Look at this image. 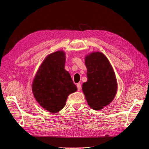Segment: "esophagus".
<instances>
[{
    "instance_id": "1",
    "label": "esophagus",
    "mask_w": 149,
    "mask_h": 149,
    "mask_svg": "<svg viewBox=\"0 0 149 149\" xmlns=\"http://www.w3.org/2000/svg\"><path fill=\"white\" fill-rule=\"evenodd\" d=\"M77 88H78V91H80L81 89V85L80 83H78L77 84Z\"/></svg>"
}]
</instances>
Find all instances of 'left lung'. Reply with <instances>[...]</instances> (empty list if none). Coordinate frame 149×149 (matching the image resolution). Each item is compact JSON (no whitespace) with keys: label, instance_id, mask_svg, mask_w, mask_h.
<instances>
[{"label":"left lung","instance_id":"8db88e82","mask_svg":"<svg viewBox=\"0 0 149 149\" xmlns=\"http://www.w3.org/2000/svg\"><path fill=\"white\" fill-rule=\"evenodd\" d=\"M88 81L82 90L89 107L99 111L113 101L118 91V82L113 68L107 57L100 52L85 56Z\"/></svg>","mask_w":149,"mask_h":149}]
</instances>
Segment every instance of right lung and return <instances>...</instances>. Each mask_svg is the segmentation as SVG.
Masks as SVG:
<instances>
[{
	"label": "right lung",
	"mask_w": 149,
	"mask_h": 149,
	"mask_svg": "<svg viewBox=\"0 0 149 149\" xmlns=\"http://www.w3.org/2000/svg\"><path fill=\"white\" fill-rule=\"evenodd\" d=\"M65 61L64 51L49 54L38 68L31 85L36 101L52 113L60 111L68 96L77 91L70 74L65 69Z\"/></svg>",
	"instance_id": "1"
}]
</instances>
